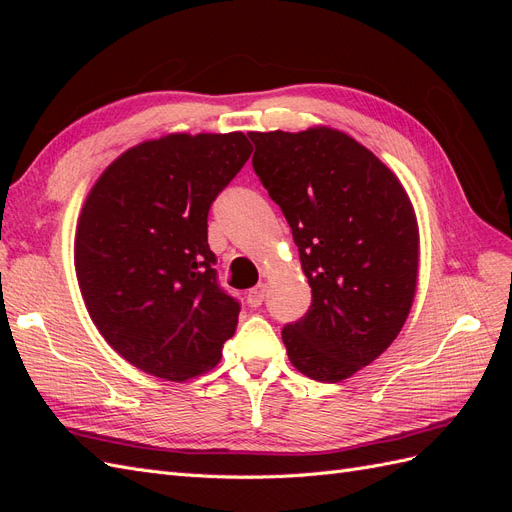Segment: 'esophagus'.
Returning <instances> with one entry per match:
<instances>
[{
    "instance_id": "obj_1",
    "label": "esophagus",
    "mask_w": 512,
    "mask_h": 512,
    "mask_svg": "<svg viewBox=\"0 0 512 512\" xmlns=\"http://www.w3.org/2000/svg\"><path fill=\"white\" fill-rule=\"evenodd\" d=\"M265 294H267V284H256L250 292H247V303H250L252 307H258L262 305V301H265Z\"/></svg>"
}]
</instances>
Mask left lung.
I'll return each instance as SVG.
<instances>
[{"instance_id":"obj_1","label":"left lung","mask_w":512,"mask_h":512,"mask_svg":"<svg viewBox=\"0 0 512 512\" xmlns=\"http://www.w3.org/2000/svg\"><path fill=\"white\" fill-rule=\"evenodd\" d=\"M254 170L282 207L312 288L309 312L282 331L290 363L342 382L404 327L418 277V222L393 170L342 130L247 132Z\"/></svg>"}]
</instances>
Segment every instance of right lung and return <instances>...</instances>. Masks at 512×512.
<instances>
[{
  "label": "right lung",
  "mask_w": 512,
  "mask_h": 512,
  "mask_svg": "<svg viewBox=\"0 0 512 512\" xmlns=\"http://www.w3.org/2000/svg\"><path fill=\"white\" fill-rule=\"evenodd\" d=\"M252 151L243 132L151 138L108 164L85 198L74 235L85 307L106 344L145 374H205L237 331L207 215Z\"/></svg>",
  "instance_id": "obj_1"
}]
</instances>
